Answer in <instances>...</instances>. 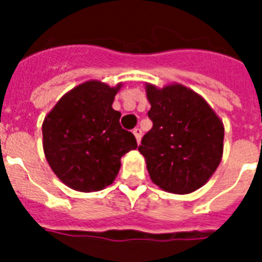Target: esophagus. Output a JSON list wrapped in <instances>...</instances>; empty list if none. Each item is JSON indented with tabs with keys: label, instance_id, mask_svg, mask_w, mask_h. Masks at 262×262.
<instances>
[{
	"label": "esophagus",
	"instance_id": "obj_1",
	"mask_svg": "<svg viewBox=\"0 0 262 262\" xmlns=\"http://www.w3.org/2000/svg\"><path fill=\"white\" fill-rule=\"evenodd\" d=\"M133 135H135L136 140H137V143H140L141 136H143V132H141V129H140V127H136V129H133Z\"/></svg>",
	"mask_w": 262,
	"mask_h": 262
}]
</instances>
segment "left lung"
Instances as JSON below:
<instances>
[{"mask_svg": "<svg viewBox=\"0 0 262 262\" xmlns=\"http://www.w3.org/2000/svg\"><path fill=\"white\" fill-rule=\"evenodd\" d=\"M152 129L140 154L149 177L163 190L187 194L201 187L219 166L224 127L201 96L179 84L158 90L147 85Z\"/></svg>", "mask_w": 262, "mask_h": 262, "instance_id": "8db88e82", "label": "left lung"}]
</instances>
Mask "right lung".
Listing matches in <instances>:
<instances>
[{
    "mask_svg": "<svg viewBox=\"0 0 262 262\" xmlns=\"http://www.w3.org/2000/svg\"><path fill=\"white\" fill-rule=\"evenodd\" d=\"M87 81L63 95L43 122V149L51 170L72 189L98 191L111 185L121 158L137 148L111 104L117 91Z\"/></svg>",
    "mask_w": 262,
    "mask_h": 262,
    "instance_id": "add662e5",
    "label": "right lung"
}]
</instances>
